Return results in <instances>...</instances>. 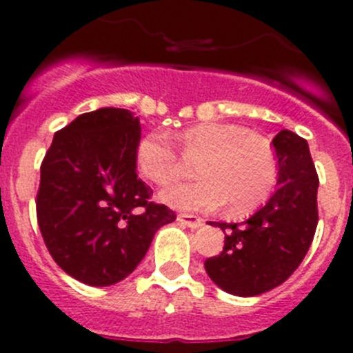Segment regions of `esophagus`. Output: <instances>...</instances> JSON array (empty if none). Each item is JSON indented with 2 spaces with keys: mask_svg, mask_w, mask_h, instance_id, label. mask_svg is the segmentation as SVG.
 <instances>
[{
  "mask_svg": "<svg viewBox=\"0 0 353 353\" xmlns=\"http://www.w3.org/2000/svg\"><path fill=\"white\" fill-rule=\"evenodd\" d=\"M176 221H179L182 226L191 228V230H198V228L203 224V221L199 219V217H196V215H191V214H180L179 217H176Z\"/></svg>",
  "mask_w": 353,
  "mask_h": 353,
  "instance_id": "esophagus-1",
  "label": "esophagus"
}]
</instances>
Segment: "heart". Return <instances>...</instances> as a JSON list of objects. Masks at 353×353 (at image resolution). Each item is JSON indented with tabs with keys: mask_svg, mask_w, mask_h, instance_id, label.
Wrapping results in <instances>:
<instances>
[{
	"mask_svg": "<svg viewBox=\"0 0 353 353\" xmlns=\"http://www.w3.org/2000/svg\"><path fill=\"white\" fill-rule=\"evenodd\" d=\"M187 159H199L198 182L174 183L161 192L166 205L187 212H210L228 201L232 214H249L265 203L277 180L269 141L244 127L205 121L179 134ZM138 168L145 179L168 185L182 173V159L164 134H150L138 145Z\"/></svg>",
	"mask_w": 353,
	"mask_h": 353,
	"instance_id": "heart-1",
	"label": "heart"
}]
</instances>
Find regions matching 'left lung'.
I'll return each instance as SVG.
<instances>
[{"instance_id":"1","label":"left lung","mask_w":353,"mask_h":353,"mask_svg":"<svg viewBox=\"0 0 353 353\" xmlns=\"http://www.w3.org/2000/svg\"><path fill=\"white\" fill-rule=\"evenodd\" d=\"M272 145L279 176L269 201L244 223H208L224 232V248L205 261V270L236 297H254L285 283L304 260L318 224V174L307 141L281 130Z\"/></svg>"}]
</instances>
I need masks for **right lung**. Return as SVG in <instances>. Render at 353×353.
<instances>
[{
    "instance_id": "obj_1",
    "label": "right lung",
    "mask_w": 353,
    "mask_h": 353,
    "mask_svg": "<svg viewBox=\"0 0 353 353\" xmlns=\"http://www.w3.org/2000/svg\"><path fill=\"white\" fill-rule=\"evenodd\" d=\"M139 118L121 108L79 114L54 134L40 168L37 219L52 260L77 281L111 286L176 219L136 173Z\"/></svg>"
}]
</instances>
